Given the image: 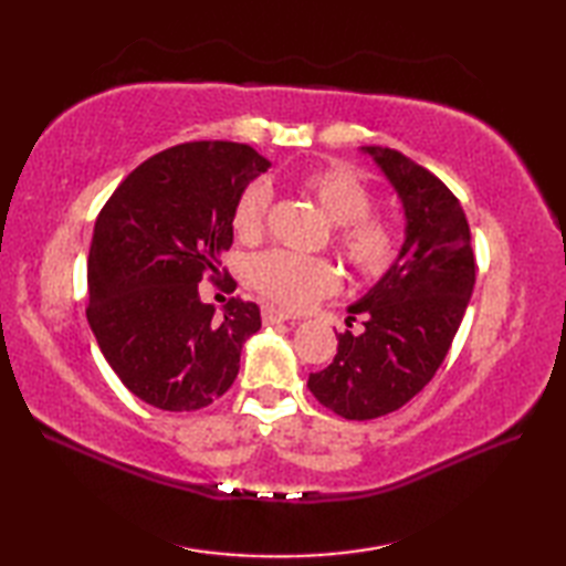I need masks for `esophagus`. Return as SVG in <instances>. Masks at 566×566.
Returning <instances> with one entry per match:
<instances>
[{"label":"esophagus","instance_id":"1","mask_svg":"<svg viewBox=\"0 0 566 566\" xmlns=\"http://www.w3.org/2000/svg\"><path fill=\"white\" fill-rule=\"evenodd\" d=\"M290 318H294V316H290V314H286V311H282V308L262 306V321H264V326H274V323H284V321H290Z\"/></svg>","mask_w":566,"mask_h":566}]
</instances>
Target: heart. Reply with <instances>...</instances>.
<instances>
[{
	"label": "heart",
	"instance_id": "1",
	"mask_svg": "<svg viewBox=\"0 0 566 566\" xmlns=\"http://www.w3.org/2000/svg\"><path fill=\"white\" fill-rule=\"evenodd\" d=\"M296 187L335 226V248L365 276H381L399 260V233L396 228L371 216V197L365 179L343 165L314 167L296 179ZM270 187L252 179L243 187L231 213L233 231L240 240H258L270 211ZM248 282L284 308H306L318 298L338 292L340 272L328 258H306L286 250H268L248 262Z\"/></svg>",
	"mask_w": 566,
	"mask_h": 566
}]
</instances>
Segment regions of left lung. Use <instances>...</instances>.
<instances>
[{"mask_svg": "<svg viewBox=\"0 0 566 566\" xmlns=\"http://www.w3.org/2000/svg\"><path fill=\"white\" fill-rule=\"evenodd\" d=\"M401 199L399 260L355 302L365 331L338 335V355L308 377L316 399L347 420L387 416L436 377L474 290V252L460 201L399 150L363 148Z\"/></svg>", "mask_w": 566, "mask_h": 566, "instance_id": "8db88e82", "label": "left lung"}]
</instances>
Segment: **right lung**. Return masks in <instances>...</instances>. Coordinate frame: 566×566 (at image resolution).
<instances>
[{
  "instance_id": "add662e5",
  "label": "right lung",
  "mask_w": 566,
  "mask_h": 566,
  "mask_svg": "<svg viewBox=\"0 0 566 566\" xmlns=\"http://www.w3.org/2000/svg\"><path fill=\"white\" fill-rule=\"evenodd\" d=\"M270 160L245 143L195 140L138 165L97 216L87 260V321L130 394L163 411H197L238 377L260 308L203 304L199 282L228 272L233 203ZM235 290V282L228 276Z\"/></svg>"
}]
</instances>
